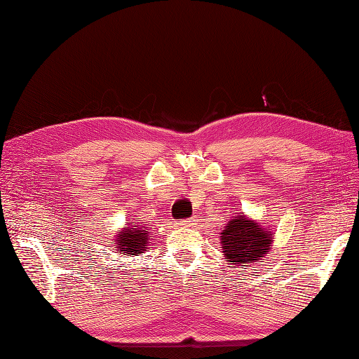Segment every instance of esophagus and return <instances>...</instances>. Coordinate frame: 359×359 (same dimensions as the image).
I'll use <instances>...</instances> for the list:
<instances>
[{"mask_svg": "<svg viewBox=\"0 0 359 359\" xmlns=\"http://www.w3.org/2000/svg\"><path fill=\"white\" fill-rule=\"evenodd\" d=\"M195 222H197V220H195V217L194 219H189V220H181L180 225L181 226H194Z\"/></svg>", "mask_w": 359, "mask_h": 359, "instance_id": "1", "label": "esophagus"}]
</instances>
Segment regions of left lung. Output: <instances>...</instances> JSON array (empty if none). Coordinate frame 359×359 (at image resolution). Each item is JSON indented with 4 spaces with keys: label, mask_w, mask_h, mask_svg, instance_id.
<instances>
[{
    "label": "left lung",
    "mask_w": 359,
    "mask_h": 359,
    "mask_svg": "<svg viewBox=\"0 0 359 359\" xmlns=\"http://www.w3.org/2000/svg\"><path fill=\"white\" fill-rule=\"evenodd\" d=\"M272 234L269 226L248 219L243 212L233 215L219 236L228 267H247L262 262L272 248Z\"/></svg>",
    "instance_id": "left-lung-1"
}]
</instances>
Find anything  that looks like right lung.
Listing matches in <instances>:
<instances>
[{
	"mask_svg": "<svg viewBox=\"0 0 359 359\" xmlns=\"http://www.w3.org/2000/svg\"><path fill=\"white\" fill-rule=\"evenodd\" d=\"M116 239L111 242L117 253L125 256H140L147 252L150 229L136 222H126V226L117 229Z\"/></svg>",
	"mask_w": 359,
	"mask_h": 359,
	"instance_id": "right-lung-1",
	"label": "right lung"
}]
</instances>
